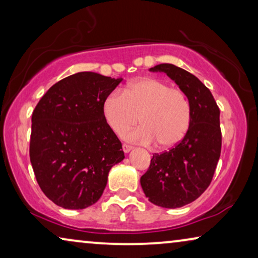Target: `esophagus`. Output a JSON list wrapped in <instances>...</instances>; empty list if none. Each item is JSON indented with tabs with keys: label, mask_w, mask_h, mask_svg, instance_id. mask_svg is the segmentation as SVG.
<instances>
[{
	"label": "esophagus",
	"mask_w": 258,
	"mask_h": 258,
	"mask_svg": "<svg viewBox=\"0 0 258 258\" xmlns=\"http://www.w3.org/2000/svg\"><path fill=\"white\" fill-rule=\"evenodd\" d=\"M123 151H124V153H129L130 150L133 149V146H130V144H126V143H123Z\"/></svg>",
	"instance_id": "obj_1"
}]
</instances>
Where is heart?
I'll use <instances>...</instances> for the list:
<instances>
[{"label":"heart","instance_id":"b5f03b06","mask_svg":"<svg viewBox=\"0 0 258 258\" xmlns=\"http://www.w3.org/2000/svg\"><path fill=\"white\" fill-rule=\"evenodd\" d=\"M103 117L112 132L126 140L143 144L156 143L158 149H171L188 134L192 108L184 91L164 81L141 79L129 83L123 93L112 91L102 104Z\"/></svg>","mask_w":258,"mask_h":258}]
</instances>
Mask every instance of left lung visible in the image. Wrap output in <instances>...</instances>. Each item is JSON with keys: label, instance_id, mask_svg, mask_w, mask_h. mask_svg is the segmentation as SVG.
<instances>
[{"label": "left lung", "instance_id": "left-lung-1", "mask_svg": "<svg viewBox=\"0 0 258 258\" xmlns=\"http://www.w3.org/2000/svg\"><path fill=\"white\" fill-rule=\"evenodd\" d=\"M150 72L165 73L184 91L192 108L191 125L177 146L154 154L141 185L151 203L179 208L202 195L220 160L222 133L220 108L210 90L192 74L163 63Z\"/></svg>", "mask_w": 258, "mask_h": 258}]
</instances>
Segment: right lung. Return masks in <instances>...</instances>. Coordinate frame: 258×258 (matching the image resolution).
<instances>
[{
	"label": "right lung",
	"instance_id": "add662e5",
	"mask_svg": "<svg viewBox=\"0 0 258 258\" xmlns=\"http://www.w3.org/2000/svg\"><path fill=\"white\" fill-rule=\"evenodd\" d=\"M121 79L82 72L55 83L33 111L29 155L36 181L64 209L96 203L112 165L124 158L122 143L102 112Z\"/></svg>",
	"mask_w": 258,
	"mask_h": 258
}]
</instances>
